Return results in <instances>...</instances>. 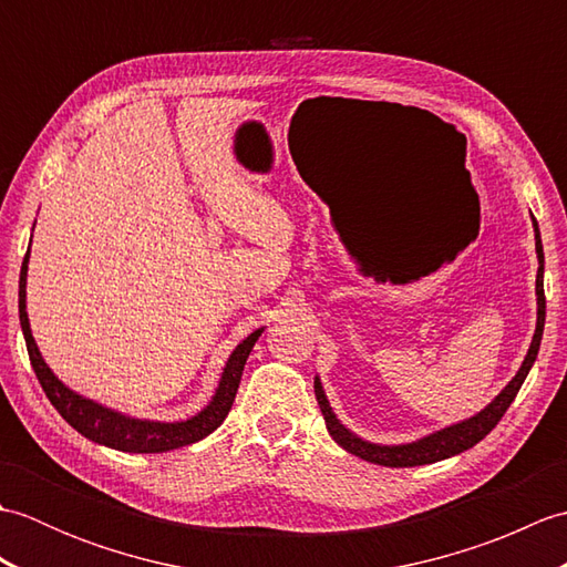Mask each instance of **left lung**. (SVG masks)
Listing matches in <instances>:
<instances>
[{"instance_id": "left-lung-1", "label": "left lung", "mask_w": 567, "mask_h": 567, "mask_svg": "<svg viewBox=\"0 0 567 567\" xmlns=\"http://www.w3.org/2000/svg\"><path fill=\"white\" fill-rule=\"evenodd\" d=\"M532 224H534V238H536V258H538V275H536V331L532 346L522 360V368L516 370V375L507 382L495 400H492L485 409H480L477 414L467 416L463 421H455L451 426H443L433 433H426L416 441L409 443H375V441H365L363 436H358L346 424H341V419L336 416V412L329 404V396L321 388L319 375L315 378V392H317V402L323 419H327V429L331 433V439L346 449L348 453H353L358 457H363L368 463L384 465V467H414V465H429V463H439L445 461V457L463 453L467 449H473L475 443L483 441L487 433L497 426V421L507 412L509 404L514 402L516 392L522 390V384L528 375V370L534 368L540 339H544V323H546V295H544V244H540V231L538 224L532 214Z\"/></svg>"}]
</instances>
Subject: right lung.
Here are the masks:
<instances>
[{
  "mask_svg": "<svg viewBox=\"0 0 567 567\" xmlns=\"http://www.w3.org/2000/svg\"><path fill=\"white\" fill-rule=\"evenodd\" d=\"M29 258H31V244L27 250V258L21 262V275H19V321H21L23 341H27L33 372L35 378H39L45 396L51 400V404L58 409V414L63 416L72 429L82 433L84 439L106 445V449H114V451L167 453V451L183 449V445L207 439L212 431L221 426V421L226 419L228 409H231L236 400L238 382H240V375H244L246 360L252 351V346H256V341L260 339V333L265 331V327L248 333L246 339L234 348L221 370V378H219V384H216L212 400L204 404L197 414L179 421H155V419L128 416L124 412H116L112 406L90 400V396H82L75 390H70L68 384L63 380H58L55 372L48 368L39 346H35L29 311H27Z\"/></svg>",
  "mask_w": 567,
  "mask_h": 567,
  "instance_id": "add662e5",
  "label": "right lung"
}]
</instances>
